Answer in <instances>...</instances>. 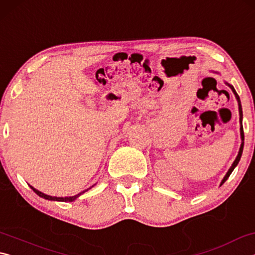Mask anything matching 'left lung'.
Listing matches in <instances>:
<instances>
[{
  "instance_id": "obj_1",
  "label": "left lung",
  "mask_w": 255,
  "mask_h": 255,
  "mask_svg": "<svg viewBox=\"0 0 255 255\" xmlns=\"http://www.w3.org/2000/svg\"><path fill=\"white\" fill-rule=\"evenodd\" d=\"M226 84L230 86V88L232 89V91H233V93L235 94V98H236V100H237V102H239V111H240V124H241V138H242V144H241V147H240V150H239V154H237V156H236V158H235V161H234V163L232 164V166L230 167V170L227 171V173H226V175L224 176V179L222 180V182H221V185H223V183L225 182V181L230 178V175H231V173L233 172V170L235 169L236 167V165L237 164H239V162H240V159H241V156H242V153H243V147H244V131H243V126H242V119H243V112H242V106H241V100H240V97H239V94L236 93V91H235V89L233 88V85H231V84H228L227 82H226Z\"/></svg>"
}]
</instances>
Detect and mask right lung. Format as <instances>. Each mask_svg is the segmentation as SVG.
<instances>
[{
  "instance_id": "add662e5",
  "label": "right lung",
  "mask_w": 255,
  "mask_h": 255,
  "mask_svg": "<svg viewBox=\"0 0 255 255\" xmlns=\"http://www.w3.org/2000/svg\"><path fill=\"white\" fill-rule=\"evenodd\" d=\"M93 187V185H92ZM91 187V188H92ZM30 188H31L34 192L37 193L38 196L39 197H41V198H44V199H47V200H54V201H65V202H68V201H74L76 198H79L81 195H83L84 192H86L88 191L89 189H91V188H89V189H86V190H84V191H82V192H80V193H77V195H75V196H72V197H51V196H48V195H45V193H42V192H40L39 190H37V189H34L33 187H31V185H30Z\"/></svg>"
}]
</instances>
